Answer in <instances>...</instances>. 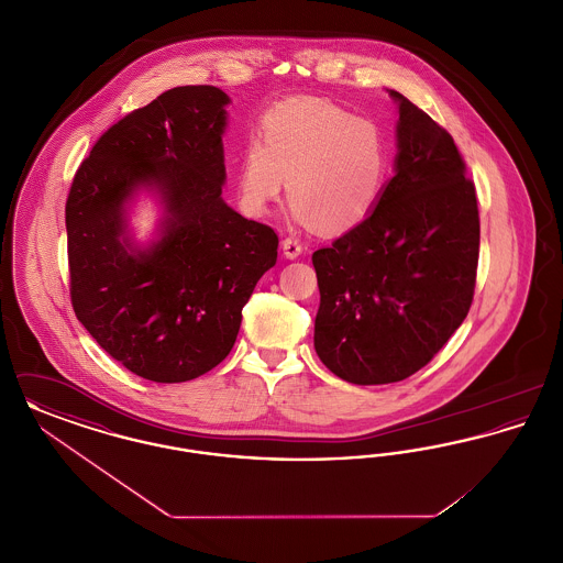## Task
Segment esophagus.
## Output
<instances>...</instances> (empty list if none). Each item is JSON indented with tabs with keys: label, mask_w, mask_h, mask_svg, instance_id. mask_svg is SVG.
<instances>
[{
	"label": "esophagus",
	"mask_w": 563,
	"mask_h": 563,
	"mask_svg": "<svg viewBox=\"0 0 563 563\" xmlns=\"http://www.w3.org/2000/svg\"><path fill=\"white\" fill-rule=\"evenodd\" d=\"M301 251H303V244L299 239H295V236H287L285 241H283V253H285V257H289V260H297L299 255H301Z\"/></svg>",
	"instance_id": "1"
}]
</instances>
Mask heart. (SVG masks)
Here are the masks:
<instances>
[{
    "label": "heart",
    "instance_id": "obj_1",
    "mask_svg": "<svg viewBox=\"0 0 563 563\" xmlns=\"http://www.w3.org/2000/svg\"><path fill=\"white\" fill-rule=\"evenodd\" d=\"M388 164V141L374 120L327 99L295 97L269 109L260 143L244 147L239 196L246 213L266 214L287 181L301 223L349 230L374 211Z\"/></svg>",
    "mask_w": 563,
    "mask_h": 563
}]
</instances>
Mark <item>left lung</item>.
Wrapping results in <instances>:
<instances>
[{
    "mask_svg": "<svg viewBox=\"0 0 563 563\" xmlns=\"http://www.w3.org/2000/svg\"><path fill=\"white\" fill-rule=\"evenodd\" d=\"M395 177L374 211L312 255L314 349L350 384L420 372L468 314L479 262L475 184L452 134L397 90Z\"/></svg>",
    "mask_w": 563,
    "mask_h": 563,
    "instance_id": "1",
    "label": "left lung"
}]
</instances>
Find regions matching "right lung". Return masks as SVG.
<instances>
[{
    "mask_svg": "<svg viewBox=\"0 0 563 563\" xmlns=\"http://www.w3.org/2000/svg\"><path fill=\"white\" fill-rule=\"evenodd\" d=\"M228 103L214 86L162 92L101 134L67 196L74 312L111 358L152 382L217 367L276 264V232L221 198ZM139 187L156 188L165 205L162 239L147 250L125 234V202Z\"/></svg>",
    "mask_w": 563,
    "mask_h": 563,
    "instance_id": "obj_1",
    "label": "right lung"
}]
</instances>
